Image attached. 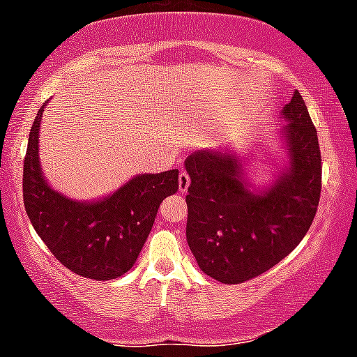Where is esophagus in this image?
Returning a JSON list of instances; mask_svg holds the SVG:
<instances>
[{"instance_id":"obj_1","label":"esophagus","mask_w":357,"mask_h":357,"mask_svg":"<svg viewBox=\"0 0 357 357\" xmlns=\"http://www.w3.org/2000/svg\"><path fill=\"white\" fill-rule=\"evenodd\" d=\"M190 184H191L190 174L184 173V171H181V174H179V191L186 192L188 188H190Z\"/></svg>"}]
</instances>
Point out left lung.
Wrapping results in <instances>:
<instances>
[{"instance_id": "1", "label": "left lung", "mask_w": 357, "mask_h": 357, "mask_svg": "<svg viewBox=\"0 0 357 357\" xmlns=\"http://www.w3.org/2000/svg\"><path fill=\"white\" fill-rule=\"evenodd\" d=\"M289 165L263 191L249 190L233 153L201 149L184 161L188 188L186 239L201 271L239 284L276 266L301 243L321 195L317 131L301 93L282 108Z\"/></svg>"}]
</instances>
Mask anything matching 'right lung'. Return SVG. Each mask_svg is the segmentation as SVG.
I'll return each mask as SVG.
<instances>
[{"mask_svg": "<svg viewBox=\"0 0 357 357\" xmlns=\"http://www.w3.org/2000/svg\"><path fill=\"white\" fill-rule=\"evenodd\" d=\"M38 111L23 166V199L38 236L53 256L83 278L108 281L136 263L165 197L179 188V171L139 174L113 195L78 203L51 190L38 156L41 116Z\"/></svg>", "mask_w": 357, "mask_h": 357, "instance_id": "add662e5", "label": "right lung"}]
</instances>
